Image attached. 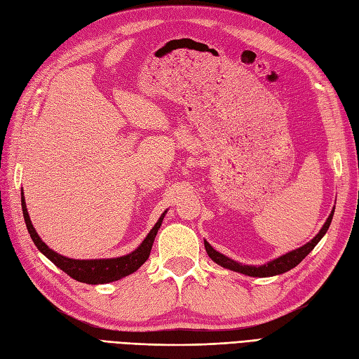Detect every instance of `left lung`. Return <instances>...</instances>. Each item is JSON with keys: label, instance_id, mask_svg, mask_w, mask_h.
<instances>
[{"label": "left lung", "instance_id": "obj_1", "mask_svg": "<svg viewBox=\"0 0 359 359\" xmlns=\"http://www.w3.org/2000/svg\"><path fill=\"white\" fill-rule=\"evenodd\" d=\"M334 210H335V206L332 208L331 214L328 215L327 222L323 223V226L320 227V231L318 232L316 236L313 238L311 241H309L307 244H304V245H301L295 250H292V252H287L286 255H281V256H278L273 260H269V262H266L264 265H243L240 262H236V260L224 256L223 253L217 252V250L212 248L211 244L206 240H203L205 250L217 265H220L226 269L235 271V273H240V274L250 276V277H273V276L283 274V273H287L289 269L295 268L301 262V260L306 257L314 247L318 245V243L322 240L323 235L327 233V231L330 229V224L332 222V215H334Z\"/></svg>", "mask_w": 359, "mask_h": 359}]
</instances>
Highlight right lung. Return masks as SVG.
<instances>
[{"instance_id": "add662e5", "label": "right lung", "mask_w": 359, "mask_h": 359, "mask_svg": "<svg viewBox=\"0 0 359 359\" xmlns=\"http://www.w3.org/2000/svg\"><path fill=\"white\" fill-rule=\"evenodd\" d=\"M20 202H22L24 219H25L27 229L32 243L36 244V247L50 260L53 265H57L72 278L86 285L111 283V281H116L119 278H124L130 274H133L135 271H137L140 266H142L147 262V259L149 257L151 248H153V244L156 240V235L163 223V219H165V215L168 212L166 210L160 215V219L157 220L153 229L149 231V233L145 236V240L140 243V245L135 248L132 253L119 256V257H109V259H70L57 252H53L52 248H49L45 243L41 241V238L39 236L34 226L31 223L24 191L20 193Z\"/></svg>"}]
</instances>
